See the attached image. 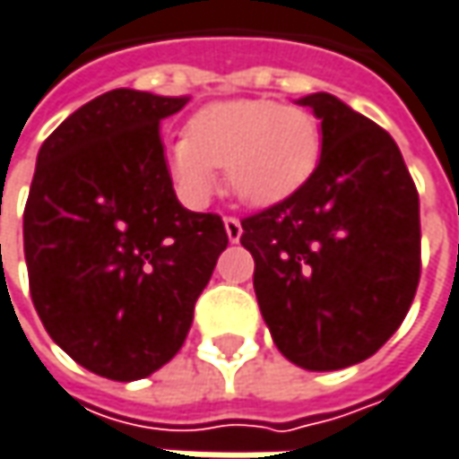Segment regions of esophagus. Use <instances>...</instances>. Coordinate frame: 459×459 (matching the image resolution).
<instances>
[{"label":"esophagus","instance_id":"1","mask_svg":"<svg viewBox=\"0 0 459 459\" xmlns=\"http://www.w3.org/2000/svg\"><path fill=\"white\" fill-rule=\"evenodd\" d=\"M223 226H226V233H229V241L230 244H236L238 238H241V233H244V229H241V221L238 218H226L223 221Z\"/></svg>","mask_w":459,"mask_h":459}]
</instances>
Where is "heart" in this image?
Here are the masks:
<instances>
[{"instance_id":"b5f03b06","label":"heart","mask_w":459,"mask_h":459,"mask_svg":"<svg viewBox=\"0 0 459 459\" xmlns=\"http://www.w3.org/2000/svg\"><path fill=\"white\" fill-rule=\"evenodd\" d=\"M322 158L319 119L299 106L244 98L204 106L186 137L166 150L178 197L203 207L218 192L215 169H226L230 195L247 207H270L296 195Z\"/></svg>"}]
</instances>
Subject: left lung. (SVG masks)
Here are the masks:
<instances>
[{"label":"left lung","mask_w":459,"mask_h":459,"mask_svg":"<svg viewBox=\"0 0 459 459\" xmlns=\"http://www.w3.org/2000/svg\"><path fill=\"white\" fill-rule=\"evenodd\" d=\"M322 122V158L283 203L241 221L255 293L278 351L309 371L374 356L420 278L418 192L390 134L330 93L299 98Z\"/></svg>","instance_id":"1"}]
</instances>
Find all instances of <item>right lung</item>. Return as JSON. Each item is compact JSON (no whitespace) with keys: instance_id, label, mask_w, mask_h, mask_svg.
Segmentation results:
<instances>
[{"instance_id":"right-lung-1","label":"right lung","mask_w":459,"mask_h":459,"mask_svg":"<svg viewBox=\"0 0 459 459\" xmlns=\"http://www.w3.org/2000/svg\"><path fill=\"white\" fill-rule=\"evenodd\" d=\"M189 95L117 88L80 106L39 150L22 215L33 307L51 340L114 382L169 364L229 233L176 200L160 122Z\"/></svg>"}]
</instances>
